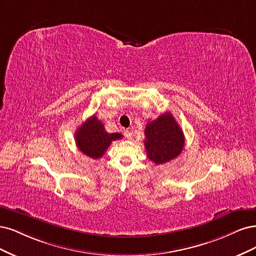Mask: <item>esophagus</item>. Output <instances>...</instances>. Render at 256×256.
<instances>
[{
  "label": "esophagus",
  "mask_w": 256,
  "mask_h": 256,
  "mask_svg": "<svg viewBox=\"0 0 256 256\" xmlns=\"http://www.w3.org/2000/svg\"><path fill=\"white\" fill-rule=\"evenodd\" d=\"M124 136L128 138V139H132L133 138V133H132L130 130H124Z\"/></svg>",
  "instance_id": "34e87169"
}]
</instances>
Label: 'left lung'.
I'll return each instance as SVG.
<instances>
[{
	"instance_id": "1",
	"label": "left lung",
	"mask_w": 256,
	"mask_h": 256,
	"mask_svg": "<svg viewBox=\"0 0 256 256\" xmlns=\"http://www.w3.org/2000/svg\"><path fill=\"white\" fill-rule=\"evenodd\" d=\"M144 148L149 160L155 164H164L182 153L185 137L174 117L170 112L148 122L144 130Z\"/></svg>"
}]
</instances>
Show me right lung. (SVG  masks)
I'll use <instances>...</instances> for the list:
<instances>
[{"label":"right lung","mask_w":256,"mask_h":256,"mask_svg":"<svg viewBox=\"0 0 256 256\" xmlns=\"http://www.w3.org/2000/svg\"><path fill=\"white\" fill-rule=\"evenodd\" d=\"M120 133L106 132L102 121L96 114L88 118L76 132V142L80 152L94 160L102 158L110 144L121 139Z\"/></svg>","instance_id":"add662e5"}]
</instances>
